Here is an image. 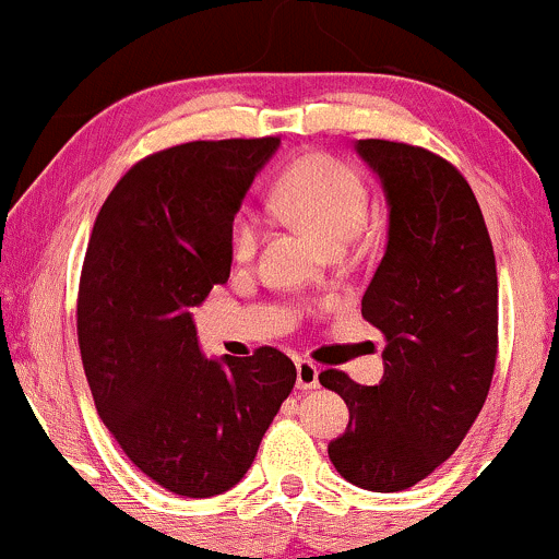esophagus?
Instances as JSON below:
<instances>
[{
	"label": "esophagus",
	"mask_w": 559,
	"mask_h": 559,
	"mask_svg": "<svg viewBox=\"0 0 559 559\" xmlns=\"http://www.w3.org/2000/svg\"><path fill=\"white\" fill-rule=\"evenodd\" d=\"M296 383H298V389H317L320 386V368H317L311 359H298Z\"/></svg>",
	"instance_id": "obj_1"
}]
</instances>
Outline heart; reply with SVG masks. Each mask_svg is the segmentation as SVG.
<instances>
[{"mask_svg": "<svg viewBox=\"0 0 559 559\" xmlns=\"http://www.w3.org/2000/svg\"><path fill=\"white\" fill-rule=\"evenodd\" d=\"M269 200L293 224L309 229L330 248H341L362 226L368 213V191L354 167L330 154L298 157L274 181ZM261 237L253 210L234 213L229 226V253L234 261H250Z\"/></svg>", "mask_w": 559, "mask_h": 559, "instance_id": "1", "label": "heart"}]
</instances>
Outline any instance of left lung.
I'll list each match as a JSON object with an SVG mask.
<instances>
[{
    "mask_svg": "<svg viewBox=\"0 0 559 559\" xmlns=\"http://www.w3.org/2000/svg\"><path fill=\"white\" fill-rule=\"evenodd\" d=\"M357 154L381 178L389 205L386 253L362 296V317L386 349L378 386L320 373L349 407L328 455L357 488L397 493L453 455L488 397L496 255L472 186L448 159L378 138L357 141Z\"/></svg>",
    "mask_w": 559,
    "mask_h": 559,
    "instance_id": "1",
    "label": "left lung"
}]
</instances>
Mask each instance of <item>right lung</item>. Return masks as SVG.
<instances>
[{"label": "right lung", "mask_w": 559, "mask_h": 559, "mask_svg": "<svg viewBox=\"0 0 559 559\" xmlns=\"http://www.w3.org/2000/svg\"><path fill=\"white\" fill-rule=\"evenodd\" d=\"M280 138L191 141L124 173L82 263L76 335L98 416L146 477L186 498L234 488L296 365L280 349L207 359L191 309L231 272L229 226Z\"/></svg>", "instance_id": "right-lung-1"}]
</instances>
